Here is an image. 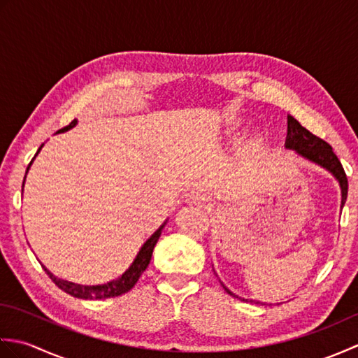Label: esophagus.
I'll return each mask as SVG.
<instances>
[{
	"label": "esophagus",
	"instance_id": "34e87169",
	"mask_svg": "<svg viewBox=\"0 0 358 358\" xmlns=\"http://www.w3.org/2000/svg\"><path fill=\"white\" fill-rule=\"evenodd\" d=\"M187 203L196 204V206H204V204H206V201H204L203 196H201V195H199V194H192L191 196H189V199H187Z\"/></svg>",
	"mask_w": 358,
	"mask_h": 358
}]
</instances>
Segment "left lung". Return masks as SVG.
<instances>
[{
	"mask_svg": "<svg viewBox=\"0 0 358 358\" xmlns=\"http://www.w3.org/2000/svg\"><path fill=\"white\" fill-rule=\"evenodd\" d=\"M285 148L294 150L295 154L300 155L301 158L309 159L310 163H315L317 166L323 167V169L328 171L332 177L338 181V186L341 191V206L340 208H343L346 196H348V178H346V173L343 171V166H341L337 155L334 154V150L329 144L323 141L322 138H318V136H315L314 134H310L308 129L303 127L292 115H287V135H286ZM220 283H222V281H220ZM222 286L224 287V291L227 294L235 296V299L255 303L254 300L241 299V296L235 295L223 283H222Z\"/></svg>",
	"mask_w": 358,
	"mask_h": 358,
	"instance_id": "1",
	"label": "left lung"
}]
</instances>
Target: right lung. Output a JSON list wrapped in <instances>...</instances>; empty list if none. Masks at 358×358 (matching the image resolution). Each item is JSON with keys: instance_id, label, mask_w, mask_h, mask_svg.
I'll return each instance as SVG.
<instances>
[{"instance_id": "obj_1", "label": "right lung", "mask_w": 358, "mask_h": 358, "mask_svg": "<svg viewBox=\"0 0 358 358\" xmlns=\"http://www.w3.org/2000/svg\"><path fill=\"white\" fill-rule=\"evenodd\" d=\"M78 121L73 120L69 126H66L64 129H59L57 134H62V132H67L71 131L72 127L77 126ZM44 144H41L40 149L36 150L35 157L40 154V150L43 149ZM35 157L32 158V162L29 163L27 166V171L26 175L30 169V166H32ZM26 175H24V181H26ZM24 181H22V189H24ZM166 222L158 227V229L150 235V237L144 241V245L141 246V249L138 250V254L134 258V262L131 263V266L121 273V275L115 280H110L108 283H103V285H78V283H73V281H67L63 278H58L57 275H53V273L43 266L44 271L48 272V275L52 278L53 283H55L62 291H64L66 294H69L75 299H83V300H104V299H112V296H118V295H123L126 292L131 291V289L135 286L136 281L141 277V273L148 269V266L150 263V258H152V252H154V248L157 245V241L159 238V235H162L163 227L166 226Z\"/></svg>"}]
</instances>
